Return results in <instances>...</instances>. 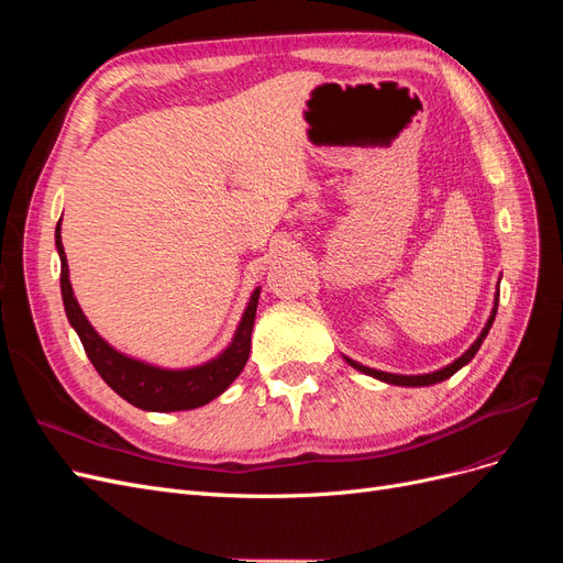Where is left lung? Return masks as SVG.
<instances>
[{
  "instance_id": "1",
  "label": "left lung",
  "mask_w": 563,
  "mask_h": 563,
  "mask_svg": "<svg viewBox=\"0 0 563 563\" xmlns=\"http://www.w3.org/2000/svg\"><path fill=\"white\" fill-rule=\"evenodd\" d=\"M498 298H500V291L496 294V302H493L490 317H488V321H486L484 331L479 333V338L474 340L472 347H470L465 354H460L453 364H449V366H444V368L432 371V373H422V376H399V373H385V371H378V368L362 366L360 362L350 360V356H345V362H347L352 368L366 373V376H373V378H378V380L389 383V385H401V387H424V385H434V383L446 380V378H451V376H453V373H457L460 368H463L465 364H470V362L474 360V354L479 352V347H482V343H484V338L488 335V331H490V327H493V319H496V312H498Z\"/></svg>"
}]
</instances>
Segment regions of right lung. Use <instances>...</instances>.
Segmentation results:
<instances>
[{"label":"right lung","instance_id":"1","mask_svg":"<svg viewBox=\"0 0 563 563\" xmlns=\"http://www.w3.org/2000/svg\"><path fill=\"white\" fill-rule=\"evenodd\" d=\"M56 249L60 255V294L65 314L70 327L77 331L84 352L91 360L98 376L103 378L119 397L133 404L143 411L172 413V411H190L216 397L234 383L246 366L251 352V331L255 321V308H258L261 288H255L249 298L246 310L242 314L240 327L234 331L232 343L213 356L211 362H203L190 368H162L141 360H133L119 350H114L108 340L100 338L89 323L87 314L81 312L70 284V267H67L65 249L60 242V220L56 225Z\"/></svg>","mask_w":563,"mask_h":563}]
</instances>
